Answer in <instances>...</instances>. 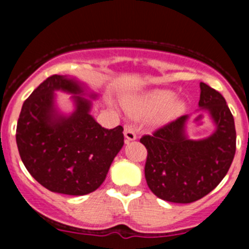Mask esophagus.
Returning a JSON list of instances; mask_svg holds the SVG:
<instances>
[{"mask_svg": "<svg viewBox=\"0 0 249 249\" xmlns=\"http://www.w3.org/2000/svg\"><path fill=\"white\" fill-rule=\"evenodd\" d=\"M124 136L127 141H135L137 139L136 130H135V126L131 124H126L124 126Z\"/></svg>", "mask_w": 249, "mask_h": 249, "instance_id": "1", "label": "esophagus"}]
</instances>
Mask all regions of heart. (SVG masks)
I'll use <instances>...</instances> for the list:
<instances>
[{"label":"heart","instance_id":"heart-1","mask_svg":"<svg viewBox=\"0 0 249 249\" xmlns=\"http://www.w3.org/2000/svg\"><path fill=\"white\" fill-rule=\"evenodd\" d=\"M184 108L183 101L173 99V92L170 90L157 89L143 95L132 107V112L136 115L158 113L157 119L159 122H166L179 114Z\"/></svg>","mask_w":249,"mask_h":249}]
</instances>
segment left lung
<instances>
[{
	"label": "left lung",
	"instance_id": "8db88e82",
	"mask_svg": "<svg viewBox=\"0 0 249 249\" xmlns=\"http://www.w3.org/2000/svg\"><path fill=\"white\" fill-rule=\"evenodd\" d=\"M200 109L210 114L215 130L201 140H190L185 132L189 115L145 135L144 176L153 194L176 203H190L212 192L229 171L235 157L233 117L220 92L200 83Z\"/></svg>",
	"mask_w": 249,
	"mask_h": 249
}]
</instances>
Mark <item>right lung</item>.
Listing matches in <instances>:
<instances>
[{"instance_id":"right-lung-1","label":"right lung","mask_w":249,"mask_h":249,"mask_svg":"<svg viewBox=\"0 0 249 249\" xmlns=\"http://www.w3.org/2000/svg\"><path fill=\"white\" fill-rule=\"evenodd\" d=\"M55 91L72 94L75 110L62 115ZM83 83L71 76L47 78L25 100L17 125L20 158L30 175L54 193L85 195L96 190L124 145L123 127L105 129L94 119Z\"/></svg>"}]
</instances>
